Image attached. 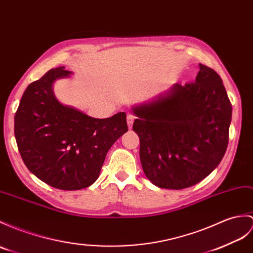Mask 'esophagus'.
Masks as SVG:
<instances>
[{"instance_id": "1", "label": "esophagus", "mask_w": 253, "mask_h": 253, "mask_svg": "<svg viewBox=\"0 0 253 253\" xmlns=\"http://www.w3.org/2000/svg\"><path fill=\"white\" fill-rule=\"evenodd\" d=\"M134 119H136V116L132 115V114H128V115H127V125H128V128H129V129H131Z\"/></svg>"}]
</instances>
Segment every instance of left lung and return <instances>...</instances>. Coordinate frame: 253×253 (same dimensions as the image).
I'll return each instance as SVG.
<instances>
[{
    "label": "left lung",
    "mask_w": 253,
    "mask_h": 253,
    "mask_svg": "<svg viewBox=\"0 0 253 253\" xmlns=\"http://www.w3.org/2000/svg\"><path fill=\"white\" fill-rule=\"evenodd\" d=\"M140 161L154 185L182 190L218 167L228 144L232 104L220 75L199 63L195 82L133 107Z\"/></svg>",
    "instance_id": "1"
}]
</instances>
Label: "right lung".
Wrapping results in <instances>:
<instances>
[{
  "label": "right lung",
  "instance_id": "1",
  "mask_svg": "<svg viewBox=\"0 0 253 253\" xmlns=\"http://www.w3.org/2000/svg\"><path fill=\"white\" fill-rule=\"evenodd\" d=\"M71 74L51 69L27 87L15 114V138L27 168L52 187L82 190L95 182L108 151L127 130L126 113L93 119L58 101L52 84Z\"/></svg>",
  "mask_w": 253,
  "mask_h": 253
}]
</instances>
